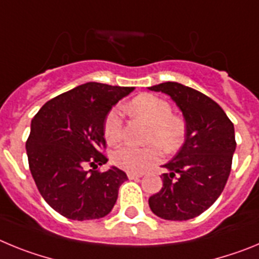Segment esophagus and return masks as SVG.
Here are the masks:
<instances>
[{"mask_svg": "<svg viewBox=\"0 0 259 259\" xmlns=\"http://www.w3.org/2000/svg\"><path fill=\"white\" fill-rule=\"evenodd\" d=\"M128 178L131 180H136V179H140V178H143V174H136V172H128L127 174Z\"/></svg>", "mask_w": 259, "mask_h": 259, "instance_id": "34e87169", "label": "esophagus"}]
</instances>
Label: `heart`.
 Wrapping results in <instances>:
<instances>
[{"label": "heart", "instance_id": "b5f03b06", "mask_svg": "<svg viewBox=\"0 0 259 259\" xmlns=\"http://www.w3.org/2000/svg\"><path fill=\"white\" fill-rule=\"evenodd\" d=\"M130 109L137 116H141L152 124L149 141H155L167 152L180 148L185 139L187 125L180 116L171 115V105L162 98L150 93L137 96L130 104ZM123 123L118 109L107 114L104 123V136L109 144H118L122 139ZM161 149L158 145L137 148L125 145L113 154V162L118 167L131 172H143L148 167L161 159Z\"/></svg>", "mask_w": 259, "mask_h": 259}]
</instances>
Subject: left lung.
I'll list each match as a JSON object with an SVG mask.
<instances>
[{"mask_svg": "<svg viewBox=\"0 0 259 259\" xmlns=\"http://www.w3.org/2000/svg\"><path fill=\"white\" fill-rule=\"evenodd\" d=\"M170 96L184 116L187 132L179 152L163 164L161 191L149 198L150 210L167 221H188L209 209L231 172L235 128L221 106L196 89L176 81L149 87Z\"/></svg>", "mask_w": 259, "mask_h": 259, "instance_id": "1", "label": "left lung"}]
</instances>
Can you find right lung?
Here are the masks:
<instances>
[{
	"instance_id": "right-lung-1",
	"label": "right lung",
	"mask_w": 259,
	"mask_h": 259,
	"mask_svg": "<svg viewBox=\"0 0 259 259\" xmlns=\"http://www.w3.org/2000/svg\"><path fill=\"white\" fill-rule=\"evenodd\" d=\"M134 87L85 83L48 101L31 122L26 143L29 170L52 209L72 221L104 218L113 210L127 174L107 162L104 123ZM89 164L93 170L87 171Z\"/></svg>"
}]
</instances>
